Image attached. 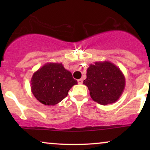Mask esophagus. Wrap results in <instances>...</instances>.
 Segmentation results:
<instances>
[{"mask_svg":"<svg viewBox=\"0 0 150 150\" xmlns=\"http://www.w3.org/2000/svg\"><path fill=\"white\" fill-rule=\"evenodd\" d=\"M77 82H78V84H82V82H83V80L82 79H79V80H77Z\"/></svg>","mask_w":150,"mask_h":150,"instance_id":"34e87169","label":"esophagus"}]
</instances>
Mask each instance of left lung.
<instances>
[{"instance_id": "1", "label": "left lung", "mask_w": 150, "mask_h": 150, "mask_svg": "<svg viewBox=\"0 0 150 150\" xmlns=\"http://www.w3.org/2000/svg\"><path fill=\"white\" fill-rule=\"evenodd\" d=\"M83 84L93 101L101 105L115 103L125 89V78L118 67L109 61L95 62L87 70Z\"/></svg>"}]
</instances>
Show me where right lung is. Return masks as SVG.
Masks as SVG:
<instances>
[{"label": "right lung", "instance_id": "right-lung-1", "mask_svg": "<svg viewBox=\"0 0 150 150\" xmlns=\"http://www.w3.org/2000/svg\"><path fill=\"white\" fill-rule=\"evenodd\" d=\"M77 81L61 63H47L37 70L31 79V91L39 102L54 106L68 96Z\"/></svg>", "mask_w": 150, "mask_h": 150}]
</instances>
